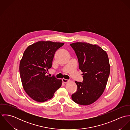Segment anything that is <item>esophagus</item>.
<instances>
[{
  "label": "esophagus",
  "instance_id": "1",
  "mask_svg": "<svg viewBox=\"0 0 130 130\" xmlns=\"http://www.w3.org/2000/svg\"><path fill=\"white\" fill-rule=\"evenodd\" d=\"M62 81L63 83H66L69 82L70 81V80H69V79H65V78H62Z\"/></svg>",
  "mask_w": 130,
  "mask_h": 130
}]
</instances>
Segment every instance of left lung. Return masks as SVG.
Returning <instances> with one entry per match:
<instances>
[{"label":"left lung","mask_w":130,"mask_h":130,"mask_svg":"<svg viewBox=\"0 0 130 130\" xmlns=\"http://www.w3.org/2000/svg\"><path fill=\"white\" fill-rule=\"evenodd\" d=\"M77 56L83 81H75L77 89L72 94L75 103L89 105L95 102L106 88L110 72L107 53L96 44L86 42L70 44Z\"/></svg>","instance_id":"obj_1"}]
</instances>
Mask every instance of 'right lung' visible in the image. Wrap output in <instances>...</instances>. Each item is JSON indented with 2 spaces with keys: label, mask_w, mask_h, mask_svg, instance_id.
I'll return each instance as SVG.
<instances>
[{
  "label": "right lung",
  "mask_w": 130,
  "mask_h": 130,
  "mask_svg": "<svg viewBox=\"0 0 130 130\" xmlns=\"http://www.w3.org/2000/svg\"><path fill=\"white\" fill-rule=\"evenodd\" d=\"M63 43L40 41L28 46L19 64V73L23 88L34 100L44 102L51 99L61 86L62 80L46 75L52 67L56 51Z\"/></svg>",
  "instance_id": "1"
}]
</instances>
